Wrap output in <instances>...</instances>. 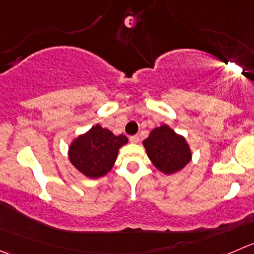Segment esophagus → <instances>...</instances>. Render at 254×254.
I'll list each match as a JSON object with an SVG mask.
<instances>
[{"mask_svg": "<svg viewBox=\"0 0 254 254\" xmlns=\"http://www.w3.org/2000/svg\"><path fill=\"white\" fill-rule=\"evenodd\" d=\"M139 136L137 135H132V136H130V141L132 142V144H137L139 142Z\"/></svg>", "mask_w": 254, "mask_h": 254, "instance_id": "esophagus-1", "label": "esophagus"}]
</instances>
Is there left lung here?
I'll use <instances>...</instances> for the list:
<instances>
[{
  "instance_id": "8db88e82",
  "label": "left lung",
  "mask_w": 254,
  "mask_h": 254,
  "mask_svg": "<svg viewBox=\"0 0 254 254\" xmlns=\"http://www.w3.org/2000/svg\"><path fill=\"white\" fill-rule=\"evenodd\" d=\"M142 145L154 166L165 175L181 171L192 157L186 139L166 124L155 127Z\"/></svg>"
}]
</instances>
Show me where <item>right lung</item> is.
<instances>
[{
	"instance_id": "1",
	"label": "right lung",
	"mask_w": 254,
	"mask_h": 254,
	"mask_svg": "<svg viewBox=\"0 0 254 254\" xmlns=\"http://www.w3.org/2000/svg\"><path fill=\"white\" fill-rule=\"evenodd\" d=\"M127 142L125 135L117 136L97 124L73 140L68 156L78 171L89 179H99L112 170L118 151Z\"/></svg>"
}]
</instances>
